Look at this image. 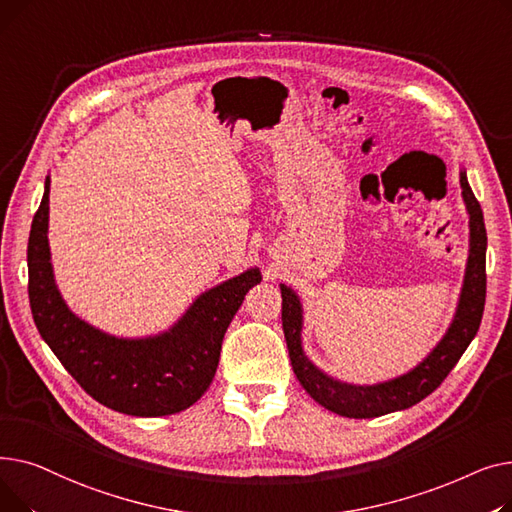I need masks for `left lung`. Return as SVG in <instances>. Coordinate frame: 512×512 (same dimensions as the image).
Returning <instances> with one entry per match:
<instances>
[{
    "label": "left lung",
    "mask_w": 512,
    "mask_h": 512,
    "mask_svg": "<svg viewBox=\"0 0 512 512\" xmlns=\"http://www.w3.org/2000/svg\"><path fill=\"white\" fill-rule=\"evenodd\" d=\"M461 188L469 213V257L461 297L459 303H456L450 326L442 340L434 346V351L411 371L398 375V378L371 386H359L340 382L321 371L303 351V305L299 294L290 286L280 284L282 330L288 346V357L297 380L321 407L351 419H371L409 409L421 402L425 396L432 394L467 351V346L479 330L483 305H486L488 236L481 207L467 182L465 170H461Z\"/></svg>",
    "instance_id": "left-lung-1"
}]
</instances>
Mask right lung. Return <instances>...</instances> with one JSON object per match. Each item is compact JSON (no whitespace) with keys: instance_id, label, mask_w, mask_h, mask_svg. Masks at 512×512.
<instances>
[{"instance_id":"add662e5","label":"right lung","mask_w":512,"mask_h":512,"mask_svg":"<svg viewBox=\"0 0 512 512\" xmlns=\"http://www.w3.org/2000/svg\"><path fill=\"white\" fill-rule=\"evenodd\" d=\"M49 176L33 218L29 299L35 326L66 371L103 407L132 417L174 415L209 388L222 340L245 294L261 282L259 267L205 290L176 324L147 338H118L70 311L53 278L49 253Z\"/></svg>"}]
</instances>
